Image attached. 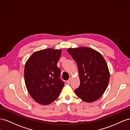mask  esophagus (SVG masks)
I'll return each instance as SVG.
<instances>
[{
	"mask_svg": "<svg viewBox=\"0 0 130 130\" xmlns=\"http://www.w3.org/2000/svg\"><path fill=\"white\" fill-rule=\"evenodd\" d=\"M71 81H72V78H70L67 81V83L68 84H70V82H71Z\"/></svg>",
	"mask_w": 130,
	"mask_h": 130,
	"instance_id": "1",
	"label": "esophagus"
}]
</instances>
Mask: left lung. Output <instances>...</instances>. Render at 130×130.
<instances>
[{
	"label": "left lung",
	"instance_id": "obj_1",
	"mask_svg": "<svg viewBox=\"0 0 130 130\" xmlns=\"http://www.w3.org/2000/svg\"><path fill=\"white\" fill-rule=\"evenodd\" d=\"M68 53L76 62L80 85L74 92L87 103L99 99L107 88L109 72L103 55L88 47L69 48Z\"/></svg>",
	"mask_w": 130,
	"mask_h": 130
}]
</instances>
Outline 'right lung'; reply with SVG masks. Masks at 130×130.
Segmentation results:
<instances>
[{"mask_svg": "<svg viewBox=\"0 0 130 130\" xmlns=\"http://www.w3.org/2000/svg\"><path fill=\"white\" fill-rule=\"evenodd\" d=\"M62 50L48 48L34 53L25 63L24 80L28 93L37 103L51 104L58 97L64 85L57 63Z\"/></svg>", "mask_w": 130, "mask_h": 130, "instance_id": "obj_1", "label": "right lung"}]
</instances>
